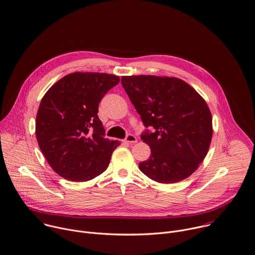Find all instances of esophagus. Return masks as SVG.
I'll list each match as a JSON object with an SVG mask.
<instances>
[{
    "label": "esophagus",
    "instance_id": "obj_1",
    "mask_svg": "<svg viewBox=\"0 0 255 255\" xmlns=\"http://www.w3.org/2000/svg\"><path fill=\"white\" fill-rule=\"evenodd\" d=\"M124 141L127 142V143H129V144H135V143L137 142V138H136L134 135L129 134V135L126 136V138H125Z\"/></svg>",
    "mask_w": 255,
    "mask_h": 255
}]
</instances>
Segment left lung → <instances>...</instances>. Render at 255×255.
Masks as SVG:
<instances>
[{
  "mask_svg": "<svg viewBox=\"0 0 255 255\" xmlns=\"http://www.w3.org/2000/svg\"><path fill=\"white\" fill-rule=\"evenodd\" d=\"M122 86L141 116V135L151 155L139 163L147 177L175 183L189 177L204 160L212 139V116L205 100L175 77L123 76Z\"/></svg>",
  "mask_w": 255,
  "mask_h": 255,
  "instance_id": "8db88e82",
  "label": "left lung"
}]
</instances>
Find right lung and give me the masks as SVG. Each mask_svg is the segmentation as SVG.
<instances>
[{
  "label": "right lung",
  "mask_w": 255,
  "mask_h": 255,
  "mask_svg": "<svg viewBox=\"0 0 255 255\" xmlns=\"http://www.w3.org/2000/svg\"><path fill=\"white\" fill-rule=\"evenodd\" d=\"M119 81L112 74L75 72L44 95L36 117V137L49 165L61 177L84 182L108 168L120 142L104 137L97 113L104 95Z\"/></svg>",
  "instance_id": "right-lung-1"
}]
</instances>
